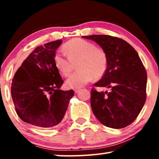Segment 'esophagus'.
Wrapping results in <instances>:
<instances>
[{"instance_id":"34e87169","label":"esophagus","mask_w":159,"mask_h":159,"mask_svg":"<svg viewBox=\"0 0 159 159\" xmlns=\"http://www.w3.org/2000/svg\"><path fill=\"white\" fill-rule=\"evenodd\" d=\"M75 90V92L76 93H78V92H79V91L80 90V88H76V89H75V90Z\"/></svg>"}]
</instances>
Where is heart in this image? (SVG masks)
Wrapping results in <instances>:
<instances>
[{
	"label": "heart",
	"mask_w": 159,
	"mask_h": 159,
	"mask_svg": "<svg viewBox=\"0 0 159 159\" xmlns=\"http://www.w3.org/2000/svg\"><path fill=\"white\" fill-rule=\"evenodd\" d=\"M63 50L66 56L59 51L54 56V63L61 75L69 76L73 64L78 61L77 69L79 71L71 75L66 82L68 88H80L94 77L99 79L105 75L108 66L107 56L93 43L80 38L72 39L65 43Z\"/></svg>",
	"instance_id": "heart-1"
}]
</instances>
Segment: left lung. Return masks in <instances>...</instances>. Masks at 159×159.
<instances>
[{"instance_id": "8db88e82", "label": "left lung", "mask_w": 159, "mask_h": 159, "mask_svg": "<svg viewBox=\"0 0 159 159\" xmlns=\"http://www.w3.org/2000/svg\"><path fill=\"white\" fill-rule=\"evenodd\" d=\"M96 42L105 52L108 66L95 87H107L110 92L91 90L93 112L103 125L121 129L140 114L146 100L147 73L134 48L122 39L106 34L82 36Z\"/></svg>"}]
</instances>
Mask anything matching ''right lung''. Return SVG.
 <instances>
[{
  "label": "right lung",
  "mask_w": 159,
  "mask_h": 159,
  "mask_svg": "<svg viewBox=\"0 0 159 159\" xmlns=\"http://www.w3.org/2000/svg\"><path fill=\"white\" fill-rule=\"evenodd\" d=\"M61 40L37 47L24 61L12 80L11 93L21 120L40 127L62 121L74 90H61L64 80L54 63Z\"/></svg>",
  "instance_id": "obj_1"
}]
</instances>
